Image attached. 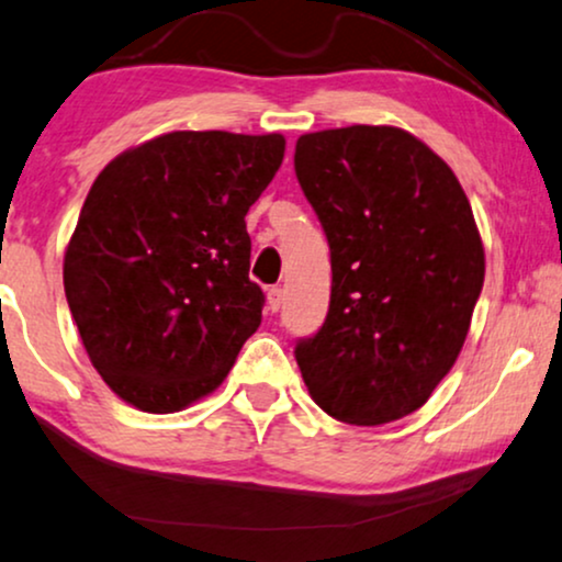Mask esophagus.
<instances>
[{"mask_svg":"<svg viewBox=\"0 0 562 562\" xmlns=\"http://www.w3.org/2000/svg\"><path fill=\"white\" fill-rule=\"evenodd\" d=\"M282 305V288H269L267 290V308L272 311V314H277Z\"/></svg>","mask_w":562,"mask_h":562,"instance_id":"34e87169","label":"esophagus"}]
</instances>
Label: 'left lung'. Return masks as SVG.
Listing matches in <instances>:
<instances>
[{
    "label": "left lung",
    "instance_id": "1",
    "mask_svg": "<svg viewBox=\"0 0 562 562\" xmlns=\"http://www.w3.org/2000/svg\"><path fill=\"white\" fill-rule=\"evenodd\" d=\"M295 176L331 251L329 314L295 360L326 415L383 425L420 409L457 363L485 248L453 170L415 134H303Z\"/></svg>",
    "mask_w": 562,
    "mask_h": 562
}]
</instances>
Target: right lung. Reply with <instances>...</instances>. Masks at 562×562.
Here are the masks:
<instances>
[{"instance_id": "obj_1", "label": "right lung", "mask_w": 562, "mask_h": 562, "mask_svg": "<svg viewBox=\"0 0 562 562\" xmlns=\"http://www.w3.org/2000/svg\"><path fill=\"white\" fill-rule=\"evenodd\" d=\"M282 158V134L168 132L98 173L64 293L119 400L168 415L225 381L265 305L244 217Z\"/></svg>"}]
</instances>
